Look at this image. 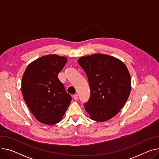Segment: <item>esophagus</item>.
I'll return each instance as SVG.
<instances>
[{"mask_svg":"<svg viewBox=\"0 0 159 159\" xmlns=\"http://www.w3.org/2000/svg\"><path fill=\"white\" fill-rule=\"evenodd\" d=\"M73 98H74V99L75 100H77L78 98H79V96H78V94H74V96H73Z\"/></svg>","mask_w":159,"mask_h":159,"instance_id":"34e87169","label":"esophagus"}]
</instances>
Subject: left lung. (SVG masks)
I'll return each instance as SVG.
<instances>
[{"instance_id": "left-lung-1", "label": "left lung", "mask_w": 159, "mask_h": 159, "mask_svg": "<svg viewBox=\"0 0 159 159\" xmlns=\"http://www.w3.org/2000/svg\"><path fill=\"white\" fill-rule=\"evenodd\" d=\"M79 65L87 75L90 98L84 103L91 119L105 122L124 107L131 89V76L123 62L107 54L81 57Z\"/></svg>"}]
</instances>
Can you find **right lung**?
Returning <instances> with one entry per match:
<instances>
[{
	"mask_svg": "<svg viewBox=\"0 0 159 159\" xmlns=\"http://www.w3.org/2000/svg\"><path fill=\"white\" fill-rule=\"evenodd\" d=\"M66 57L51 54L42 56L27 66L21 81V91L28 108L39 122L53 125L61 121L71 95L57 77Z\"/></svg>",
	"mask_w": 159,
	"mask_h": 159,
	"instance_id": "obj_1",
	"label": "right lung"
}]
</instances>
